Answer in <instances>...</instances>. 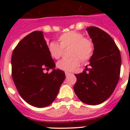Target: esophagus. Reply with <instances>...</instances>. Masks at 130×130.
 Wrapping results in <instances>:
<instances>
[{
    "instance_id": "esophagus-1",
    "label": "esophagus",
    "mask_w": 130,
    "mask_h": 130,
    "mask_svg": "<svg viewBox=\"0 0 130 130\" xmlns=\"http://www.w3.org/2000/svg\"><path fill=\"white\" fill-rule=\"evenodd\" d=\"M72 75V73H69V72H65V75H66V77H69V75Z\"/></svg>"
}]
</instances>
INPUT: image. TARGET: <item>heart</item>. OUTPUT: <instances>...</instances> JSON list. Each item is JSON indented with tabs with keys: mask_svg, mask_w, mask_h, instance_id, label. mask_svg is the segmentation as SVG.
Returning a JSON list of instances; mask_svg holds the SVG:
<instances>
[{
	"mask_svg": "<svg viewBox=\"0 0 130 130\" xmlns=\"http://www.w3.org/2000/svg\"><path fill=\"white\" fill-rule=\"evenodd\" d=\"M59 44L51 42L48 44V51L53 58L59 59L62 56L63 49H68L69 58L61 60L57 67L62 71L71 72L75 70L82 62H86L92 57L94 44L90 38L84 37L81 32L69 31L62 34L58 38Z\"/></svg>",
	"mask_w": 130,
	"mask_h": 130,
	"instance_id": "1",
	"label": "heart"
}]
</instances>
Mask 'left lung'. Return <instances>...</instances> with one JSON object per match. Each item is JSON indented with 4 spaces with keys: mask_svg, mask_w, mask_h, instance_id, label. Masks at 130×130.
I'll use <instances>...</instances> for the list:
<instances>
[{
    "mask_svg": "<svg viewBox=\"0 0 130 130\" xmlns=\"http://www.w3.org/2000/svg\"><path fill=\"white\" fill-rule=\"evenodd\" d=\"M87 31L94 44L88 68L75 74V94L83 103L99 105L111 96L119 81L121 59L118 47L111 36L99 27ZM88 67V66H86Z\"/></svg>",
    "mask_w": 130,
    "mask_h": 130,
    "instance_id": "obj_1",
    "label": "left lung"
}]
</instances>
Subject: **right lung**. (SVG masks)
I'll list each match as a JSON object with an SVG mask.
<instances>
[{
  "mask_svg": "<svg viewBox=\"0 0 130 130\" xmlns=\"http://www.w3.org/2000/svg\"><path fill=\"white\" fill-rule=\"evenodd\" d=\"M55 67L42 31H33L17 44L11 57L12 77L25 102L34 107H44L55 101L65 73L55 69L51 73L44 72Z\"/></svg>",
  "mask_w": 130,
  "mask_h": 130,
  "instance_id": "1",
  "label": "right lung"
}]
</instances>
